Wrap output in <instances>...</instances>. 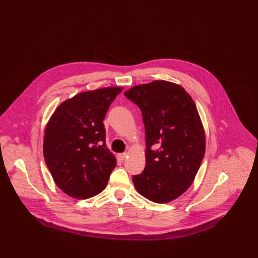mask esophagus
<instances>
[{"label":"esophagus","mask_w":258,"mask_h":258,"mask_svg":"<svg viewBox=\"0 0 258 258\" xmlns=\"http://www.w3.org/2000/svg\"><path fill=\"white\" fill-rule=\"evenodd\" d=\"M126 156H127V153H118L117 154V157L120 159V161H124V159L126 158Z\"/></svg>","instance_id":"esophagus-1"}]
</instances>
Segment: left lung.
Masks as SVG:
<instances>
[{
  "mask_svg": "<svg viewBox=\"0 0 258 258\" xmlns=\"http://www.w3.org/2000/svg\"><path fill=\"white\" fill-rule=\"evenodd\" d=\"M125 96L142 111L146 166L133 175L144 198L164 204L185 192L205 155V132L195 103L177 84L154 81L134 86Z\"/></svg>",
  "mask_w": 258,
  "mask_h": 258,
  "instance_id": "8db88e82",
  "label": "left lung"
}]
</instances>
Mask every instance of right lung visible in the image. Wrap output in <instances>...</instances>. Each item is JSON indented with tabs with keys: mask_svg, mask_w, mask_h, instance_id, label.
I'll return each instance as SVG.
<instances>
[{
	"mask_svg": "<svg viewBox=\"0 0 258 258\" xmlns=\"http://www.w3.org/2000/svg\"><path fill=\"white\" fill-rule=\"evenodd\" d=\"M121 87L86 91L60 104L47 124L43 151L57 185L86 200L107 186L116 159L106 146L104 118Z\"/></svg>",
	"mask_w": 258,
	"mask_h": 258,
	"instance_id": "obj_1",
	"label": "right lung"
}]
</instances>
